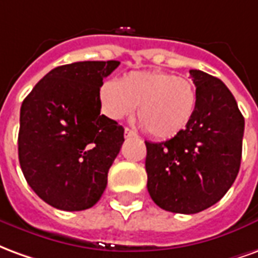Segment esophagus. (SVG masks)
I'll use <instances>...</instances> for the list:
<instances>
[{
	"label": "esophagus",
	"instance_id": "34e87169",
	"mask_svg": "<svg viewBox=\"0 0 258 258\" xmlns=\"http://www.w3.org/2000/svg\"><path fill=\"white\" fill-rule=\"evenodd\" d=\"M124 135H125L127 138H128V137H137V134H135L134 131H133V130H130V128L124 130Z\"/></svg>",
	"mask_w": 258,
	"mask_h": 258
}]
</instances>
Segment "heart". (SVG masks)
<instances>
[{
    "label": "heart",
    "instance_id": "1",
    "mask_svg": "<svg viewBox=\"0 0 258 258\" xmlns=\"http://www.w3.org/2000/svg\"><path fill=\"white\" fill-rule=\"evenodd\" d=\"M103 113L118 120L137 108L146 131L159 140L182 133L196 112L198 91L190 80L167 72H130L120 81H106L99 90Z\"/></svg>",
    "mask_w": 258,
    "mask_h": 258
}]
</instances>
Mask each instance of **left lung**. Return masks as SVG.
<instances>
[{"mask_svg":"<svg viewBox=\"0 0 258 258\" xmlns=\"http://www.w3.org/2000/svg\"><path fill=\"white\" fill-rule=\"evenodd\" d=\"M198 91L189 125L166 142H145L148 192L163 210L195 214L216 205L240 167L244 118L221 80L189 70Z\"/></svg>","mask_w":258,"mask_h":258,"instance_id":"left-lung-1","label":"left lung"}]
</instances>
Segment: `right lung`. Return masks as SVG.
<instances>
[{
	"label": "right lung",
	"mask_w": 258,
	"mask_h": 258,
	"mask_svg": "<svg viewBox=\"0 0 258 258\" xmlns=\"http://www.w3.org/2000/svg\"><path fill=\"white\" fill-rule=\"evenodd\" d=\"M117 60H87L52 69L20 107L19 163L30 188L64 211L101 199L124 128L101 114L99 88Z\"/></svg>",
	"instance_id": "1"
}]
</instances>
